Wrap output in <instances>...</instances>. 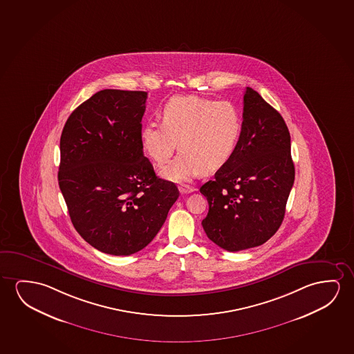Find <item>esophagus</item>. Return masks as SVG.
<instances>
[{"label":"esophagus","mask_w":354,"mask_h":354,"mask_svg":"<svg viewBox=\"0 0 354 354\" xmlns=\"http://www.w3.org/2000/svg\"><path fill=\"white\" fill-rule=\"evenodd\" d=\"M180 194H183V195H186V194H191V192H194L195 189L190 186V185L183 184L179 186Z\"/></svg>","instance_id":"esophagus-1"}]
</instances>
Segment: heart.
I'll list each match as a JSON object with an SVG mask.
<instances>
[{
  "mask_svg": "<svg viewBox=\"0 0 354 354\" xmlns=\"http://www.w3.org/2000/svg\"><path fill=\"white\" fill-rule=\"evenodd\" d=\"M160 117L162 124H145L140 138L145 152L158 164L169 160L179 142V156L162 169L165 179L176 183L223 168L243 133L241 111L229 101L175 96L164 104Z\"/></svg>",
  "mask_w": 354,
  "mask_h": 354,
  "instance_id": "heart-1",
  "label": "heart"
}]
</instances>
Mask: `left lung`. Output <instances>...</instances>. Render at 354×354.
Masks as SVG:
<instances>
[{"mask_svg":"<svg viewBox=\"0 0 354 354\" xmlns=\"http://www.w3.org/2000/svg\"><path fill=\"white\" fill-rule=\"evenodd\" d=\"M295 181L291 138L280 113L246 87L243 133L230 162L201 186L209 210L202 226L229 252L261 246L281 225Z\"/></svg>","mask_w":354,"mask_h":354,"instance_id":"1","label":"left lung"}]
</instances>
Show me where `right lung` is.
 <instances>
[{
  "instance_id": "add662e5",
  "label": "right lung",
  "mask_w": 354,
  "mask_h": 354,
  "mask_svg": "<svg viewBox=\"0 0 354 354\" xmlns=\"http://www.w3.org/2000/svg\"><path fill=\"white\" fill-rule=\"evenodd\" d=\"M147 93L106 88L69 115L58 184L73 225L98 251L130 256L158 234L179 197L141 144Z\"/></svg>"
}]
</instances>
